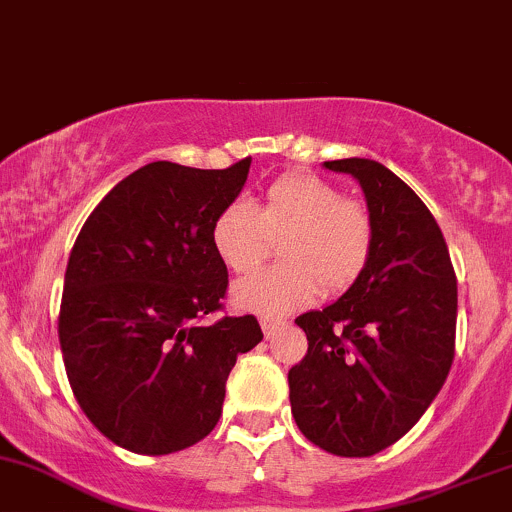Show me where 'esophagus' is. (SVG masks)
I'll use <instances>...</instances> for the list:
<instances>
[{
    "label": "esophagus",
    "instance_id": "esophagus-1",
    "mask_svg": "<svg viewBox=\"0 0 512 512\" xmlns=\"http://www.w3.org/2000/svg\"><path fill=\"white\" fill-rule=\"evenodd\" d=\"M280 320H273V317H261V329H263V334H266V339H271L273 334L278 332L280 329Z\"/></svg>",
    "mask_w": 512,
    "mask_h": 512
}]
</instances>
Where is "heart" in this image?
<instances>
[{
  "mask_svg": "<svg viewBox=\"0 0 512 512\" xmlns=\"http://www.w3.org/2000/svg\"><path fill=\"white\" fill-rule=\"evenodd\" d=\"M283 239V263L241 278L232 288L239 310L263 317H285L310 305L317 290L344 293L359 280L373 251V217L366 202L342 197L327 180L293 173L276 180L263 205L232 200L212 222V246L234 273L256 268Z\"/></svg>",
  "mask_w": 512,
  "mask_h": 512,
  "instance_id": "b5f03b06",
  "label": "heart"
}]
</instances>
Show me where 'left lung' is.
<instances>
[{"mask_svg":"<svg viewBox=\"0 0 512 512\" xmlns=\"http://www.w3.org/2000/svg\"><path fill=\"white\" fill-rule=\"evenodd\" d=\"M324 168L364 190L373 251L342 298L295 320L307 354L288 371L290 410L324 452L373 456L415 427L447 381L456 276L432 212L393 170L371 158Z\"/></svg>","mask_w":512,"mask_h":512,"instance_id":"1","label":"left lung"}]
</instances>
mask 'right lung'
<instances>
[{
    "label": "right lung",
    "mask_w": 512,
    "mask_h": 512,
    "mask_svg": "<svg viewBox=\"0 0 512 512\" xmlns=\"http://www.w3.org/2000/svg\"><path fill=\"white\" fill-rule=\"evenodd\" d=\"M249 166L148 163L104 195L75 239L58 317L65 373L92 425L129 452L205 439L236 356L263 339L254 315L200 322L222 310L229 285L212 222Z\"/></svg>",
    "instance_id": "right-lung-1"
}]
</instances>
